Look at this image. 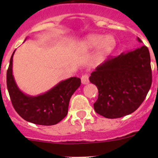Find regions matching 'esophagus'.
<instances>
[{"instance_id": "esophagus-1", "label": "esophagus", "mask_w": 158, "mask_h": 158, "mask_svg": "<svg viewBox=\"0 0 158 158\" xmlns=\"http://www.w3.org/2000/svg\"><path fill=\"white\" fill-rule=\"evenodd\" d=\"M81 81H82V83L83 85H86L89 82V76L87 74L82 75V77H81Z\"/></svg>"}]
</instances>
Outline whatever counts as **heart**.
<instances>
[{
	"label": "heart",
	"instance_id": "1",
	"mask_svg": "<svg viewBox=\"0 0 158 158\" xmlns=\"http://www.w3.org/2000/svg\"><path fill=\"white\" fill-rule=\"evenodd\" d=\"M116 45L115 40L111 36L100 34H90L83 39L81 47L85 49H92L97 47L95 57L97 60H102L113 50Z\"/></svg>",
	"mask_w": 158,
	"mask_h": 158
}]
</instances>
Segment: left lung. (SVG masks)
Wrapping results in <instances>:
<instances>
[{
	"instance_id": "left-lung-1",
	"label": "left lung",
	"mask_w": 158,
	"mask_h": 158,
	"mask_svg": "<svg viewBox=\"0 0 158 158\" xmlns=\"http://www.w3.org/2000/svg\"><path fill=\"white\" fill-rule=\"evenodd\" d=\"M138 42L141 43L139 37ZM89 81L98 89L94 109L107 118L131 114L147 96L152 83L151 57L148 47L111 57L91 73Z\"/></svg>"
}]
</instances>
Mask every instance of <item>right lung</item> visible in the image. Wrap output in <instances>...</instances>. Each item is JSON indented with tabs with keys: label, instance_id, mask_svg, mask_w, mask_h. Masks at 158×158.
Returning a JSON list of instances; mask_svg holds the SVG:
<instances>
[{
	"label": "right lung",
	"instance_id": "add662e5",
	"mask_svg": "<svg viewBox=\"0 0 158 158\" xmlns=\"http://www.w3.org/2000/svg\"><path fill=\"white\" fill-rule=\"evenodd\" d=\"M14 52L15 50L7 71V86L15 111L24 120L36 125H53L59 123L67 114L69 100L80 86L81 79L71 77L37 96L27 95L18 88L13 75Z\"/></svg>",
	"mask_w": 158,
	"mask_h": 158
}]
</instances>
